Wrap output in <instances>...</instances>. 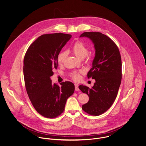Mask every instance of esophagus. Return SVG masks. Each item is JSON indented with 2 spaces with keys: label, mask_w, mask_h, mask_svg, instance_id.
<instances>
[{
  "label": "esophagus",
  "mask_w": 146,
  "mask_h": 146,
  "mask_svg": "<svg viewBox=\"0 0 146 146\" xmlns=\"http://www.w3.org/2000/svg\"><path fill=\"white\" fill-rule=\"evenodd\" d=\"M74 86H75V91H79L80 90V89H79V88H78V84H74Z\"/></svg>",
  "instance_id": "obj_1"
}]
</instances>
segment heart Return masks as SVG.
<instances>
[{
    "label": "heart",
    "mask_w": 146,
    "mask_h": 146,
    "mask_svg": "<svg viewBox=\"0 0 146 146\" xmlns=\"http://www.w3.org/2000/svg\"><path fill=\"white\" fill-rule=\"evenodd\" d=\"M72 51L73 53L79 59H82L86 57V61L87 62H91L92 59V56L88 54L89 52L88 48L84 45L82 42L80 41H77L73 45ZM67 52L66 51L61 52L58 56V62L59 64H62L66 56ZM82 73V71H75L70 73V76L74 81H78L81 78V74Z\"/></svg>",
    "instance_id": "1"
}]
</instances>
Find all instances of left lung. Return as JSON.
<instances>
[{"mask_svg":"<svg viewBox=\"0 0 146 146\" xmlns=\"http://www.w3.org/2000/svg\"><path fill=\"white\" fill-rule=\"evenodd\" d=\"M80 37L90 38L95 49L92 67L87 77L96 82L91 88L83 85L78 87L89 96L88 102L82 109L91 115L98 116L111 106L117 96L122 77L121 55L116 44L102 33L86 32Z\"/></svg>","mask_w":146,"mask_h":146,"instance_id":"obj_1","label":"left lung"}]
</instances>
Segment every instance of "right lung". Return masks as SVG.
Segmentation results:
<instances>
[{"instance_id":"1","label":"right lung","mask_w":146,"mask_h":146,"mask_svg":"<svg viewBox=\"0 0 146 146\" xmlns=\"http://www.w3.org/2000/svg\"><path fill=\"white\" fill-rule=\"evenodd\" d=\"M72 37L62 33L44 34L27 49L23 60L25 85L35 110L47 118H55L63 113L68 98L74 91L69 81L59 86L52 83L50 77L58 66V56Z\"/></svg>"}]
</instances>
